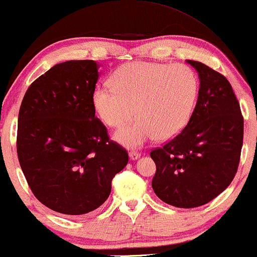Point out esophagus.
I'll return each instance as SVG.
<instances>
[{"instance_id":"1","label":"esophagus","mask_w":257,"mask_h":257,"mask_svg":"<svg viewBox=\"0 0 257 257\" xmlns=\"http://www.w3.org/2000/svg\"><path fill=\"white\" fill-rule=\"evenodd\" d=\"M141 157V153L139 152H135V151H132L131 153H129V158H131L132 160H137Z\"/></svg>"}]
</instances>
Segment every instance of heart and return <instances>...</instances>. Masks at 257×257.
<instances>
[{
    "instance_id": "1",
    "label": "heart",
    "mask_w": 257,
    "mask_h": 257,
    "mask_svg": "<svg viewBox=\"0 0 257 257\" xmlns=\"http://www.w3.org/2000/svg\"><path fill=\"white\" fill-rule=\"evenodd\" d=\"M112 87H97L92 94L93 107L111 128L141 117L113 135L126 147H138L158 137L170 140L189 122L195 107L199 82L184 64L129 62L111 76Z\"/></svg>"
}]
</instances>
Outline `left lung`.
<instances>
[{
  "label": "left lung",
  "instance_id": "left-lung-1",
  "mask_svg": "<svg viewBox=\"0 0 257 257\" xmlns=\"http://www.w3.org/2000/svg\"><path fill=\"white\" fill-rule=\"evenodd\" d=\"M200 79L189 122L177 137L151 152L156 195L168 205H206L230 185L243 146V116L230 82L220 73L187 60Z\"/></svg>",
  "mask_w": 257,
  "mask_h": 257
}]
</instances>
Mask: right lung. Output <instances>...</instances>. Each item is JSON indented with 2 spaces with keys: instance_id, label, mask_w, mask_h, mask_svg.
<instances>
[{
  "instance_id": "right-lung-1",
  "label": "right lung",
  "mask_w": 257,
  "mask_h": 257,
  "mask_svg": "<svg viewBox=\"0 0 257 257\" xmlns=\"http://www.w3.org/2000/svg\"><path fill=\"white\" fill-rule=\"evenodd\" d=\"M98 69L91 60L55 64L27 89L18 118V158L31 190L73 217L103 205L128 164L126 151L95 117Z\"/></svg>"
}]
</instances>
